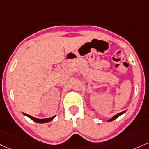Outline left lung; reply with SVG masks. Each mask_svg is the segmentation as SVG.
Segmentation results:
<instances>
[{"label": "left lung", "mask_w": 149, "mask_h": 149, "mask_svg": "<svg viewBox=\"0 0 149 149\" xmlns=\"http://www.w3.org/2000/svg\"><path fill=\"white\" fill-rule=\"evenodd\" d=\"M126 111H123V112H121V113H118V114H117V115H114V116H113V117H111V119H108V120H107V122H112V121L115 120V119H116L117 118V117L120 116V115H122V114L125 113H126Z\"/></svg>", "instance_id": "8db88e82"}]
</instances>
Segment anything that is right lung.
Segmentation results:
<instances>
[{
    "instance_id": "1",
    "label": "right lung",
    "mask_w": 149,
    "mask_h": 149,
    "mask_svg": "<svg viewBox=\"0 0 149 149\" xmlns=\"http://www.w3.org/2000/svg\"><path fill=\"white\" fill-rule=\"evenodd\" d=\"M23 114L24 115H25V116L28 117L29 118H30L32 120L34 121V122H35L36 123H39V124H44V123H47V122H50V121L53 120L54 117H56V115H54V116H53L52 117H49V118H46V119H38V118H36V117H34L31 116V115H27V114H26V113H23Z\"/></svg>"
}]
</instances>
